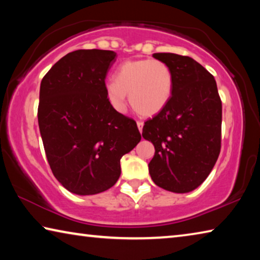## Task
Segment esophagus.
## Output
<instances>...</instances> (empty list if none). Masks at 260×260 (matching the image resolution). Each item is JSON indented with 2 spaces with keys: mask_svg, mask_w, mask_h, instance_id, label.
I'll list each match as a JSON object with an SVG mask.
<instances>
[{
  "mask_svg": "<svg viewBox=\"0 0 260 260\" xmlns=\"http://www.w3.org/2000/svg\"><path fill=\"white\" fill-rule=\"evenodd\" d=\"M143 122L142 121H138V128L140 131V133H142V129H143Z\"/></svg>",
  "mask_w": 260,
  "mask_h": 260,
  "instance_id": "obj_1",
  "label": "esophagus"
}]
</instances>
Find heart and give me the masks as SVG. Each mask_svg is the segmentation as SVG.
<instances>
[{
  "label": "heart",
  "mask_w": 260,
  "mask_h": 260,
  "mask_svg": "<svg viewBox=\"0 0 260 260\" xmlns=\"http://www.w3.org/2000/svg\"><path fill=\"white\" fill-rule=\"evenodd\" d=\"M173 76L170 68L158 59L126 60L105 83V96L114 110L124 112L126 94L136 112L150 117L160 112L172 96Z\"/></svg>",
  "instance_id": "obj_1"
}]
</instances>
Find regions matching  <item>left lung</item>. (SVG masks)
Segmentation results:
<instances>
[{
    "mask_svg": "<svg viewBox=\"0 0 260 260\" xmlns=\"http://www.w3.org/2000/svg\"><path fill=\"white\" fill-rule=\"evenodd\" d=\"M152 56L170 68L173 91L165 108L143 126L142 136L155 147L149 173L165 190L189 192L209 177L220 153L222 108L217 82L190 57Z\"/></svg>",
    "mask_w": 260,
    "mask_h": 260,
    "instance_id": "left-lung-1",
    "label": "left lung"
}]
</instances>
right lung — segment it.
I'll return each mask as SVG.
<instances>
[{
	"mask_svg": "<svg viewBox=\"0 0 260 260\" xmlns=\"http://www.w3.org/2000/svg\"><path fill=\"white\" fill-rule=\"evenodd\" d=\"M111 50L69 52L43 77L39 128L55 178L76 195H95L119 179L120 159L141 141L136 122L112 108L105 77Z\"/></svg>",
	"mask_w": 260,
	"mask_h": 260,
	"instance_id": "right-lung-1",
	"label": "right lung"
}]
</instances>
